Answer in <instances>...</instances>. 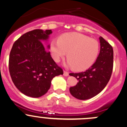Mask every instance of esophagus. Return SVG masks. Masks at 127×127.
Instances as JSON below:
<instances>
[{
  "label": "esophagus",
  "instance_id": "34e87169",
  "mask_svg": "<svg viewBox=\"0 0 127 127\" xmlns=\"http://www.w3.org/2000/svg\"><path fill=\"white\" fill-rule=\"evenodd\" d=\"M64 76H67L69 75V72H67L66 70H64Z\"/></svg>",
  "mask_w": 127,
  "mask_h": 127
}]
</instances>
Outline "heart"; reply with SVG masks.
<instances>
[{"label":"heart","mask_w":127,"mask_h":127,"mask_svg":"<svg viewBox=\"0 0 127 127\" xmlns=\"http://www.w3.org/2000/svg\"><path fill=\"white\" fill-rule=\"evenodd\" d=\"M52 58L56 62L67 54V66L76 70H84L95 62L99 51L98 41L85 35L72 32L64 34L51 44ZM68 54H67V52Z\"/></svg>","instance_id":"1"}]
</instances>
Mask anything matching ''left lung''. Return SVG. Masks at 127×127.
<instances>
[{
  "mask_svg": "<svg viewBox=\"0 0 127 127\" xmlns=\"http://www.w3.org/2000/svg\"><path fill=\"white\" fill-rule=\"evenodd\" d=\"M99 40L101 49L95 63L84 72L69 73L78 80L76 86L70 87L71 95L78 99H88L97 95L110 79L113 67V49L102 37Z\"/></svg>",
  "mask_w": 127,
  "mask_h": 127,
  "instance_id": "8db88e82",
  "label": "left lung"
}]
</instances>
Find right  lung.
<instances>
[{
	"instance_id": "right-lung-1",
	"label": "right lung",
	"mask_w": 127,
	"mask_h": 127,
	"mask_svg": "<svg viewBox=\"0 0 127 127\" xmlns=\"http://www.w3.org/2000/svg\"><path fill=\"white\" fill-rule=\"evenodd\" d=\"M52 32L51 30L31 31L22 35L12 46L9 73L16 87L25 95L32 97L44 95L50 89L52 79L63 74L41 41L46 40Z\"/></svg>"
}]
</instances>
